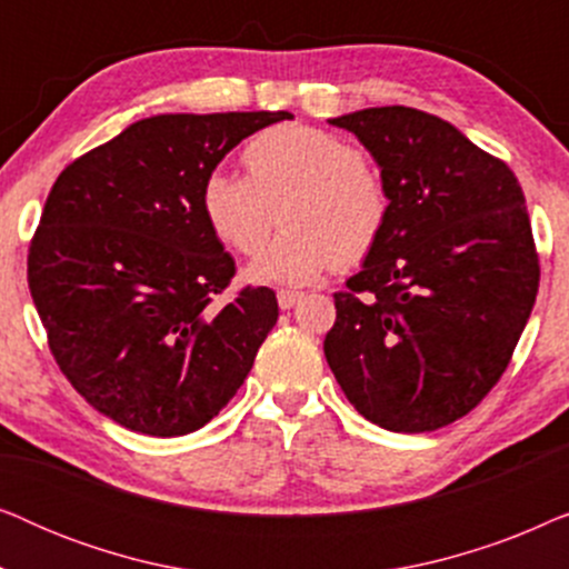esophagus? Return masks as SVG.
Masks as SVG:
<instances>
[{"mask_svg":"<svg viewBox=\"0 0 569 569\" xmlns=\"http://www.w3.org/2000/svg\"><path fill=\"white\" fill-rule=\"evenodd\" d=\"M300 300H302V292H295V290H279L277 292V302H279V308H282V310L295 308Z\"/></svg>","mask_w":569,"mask_h":569,"instance_id":"1","label":"esophagus"}]
</instances>
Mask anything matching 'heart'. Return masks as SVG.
<instances>
[{"label": "heart", "mask_w": 569, "mask_h": 569, "mask_svg": "<svg viewBox=\"0 0 569 569\" xmlns=\"http://www.w3.org/2000/svg\"><path fill=\"white\" fill-rule=\"evenodd\" d=\"M248 176L212 170L201 214L222 243L251 256L267 243L277 204L287 228L248 263L261 284H308L333 263H357L383 238L391 217L386 178L349 139L284 123L243 147Z\"/></svg>", "instance_id": "obj_1"}]
</instances>
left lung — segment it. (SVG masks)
<instances>
[{
    "label": "left lung",
    "mask_w": 569,
    "mask_h": 569,
    "mask_svg": "<svg viewBox=\"0 0 569 569\" xmlns=\"http://www.w3.org/2000/svg\"><path fill=\"white\" fill-rule=\"evenodd\" d=\"M391 193L383 238L333 295L326 362L349 403L391 432H432L508 368L539 292L518 178L453 123L407 106L329 119Z\"/></svg>",
    "instance_id": "obj_1"
}]
</instances>
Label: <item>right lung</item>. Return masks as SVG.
Wrapping results in <instances>:
<instances>
[{"instance_id": "right-lung-1", "label": "right lung", "mask_w": 569, "mask_h": 569, "mask_svg": "<svg viewBox=\"0 0 569 569\" xmlns=\"http://www.w3.org/2000/svg\"><path fill=\"white\" fill-rule=\"evenodd\" d=\"M287 111L160 113L61 170L28 253L57 365L127 430L176 438L220 415L274 329L269 287L214 306L236 261L201 214L207 173Z\"/></svg>"}]
</instances>
